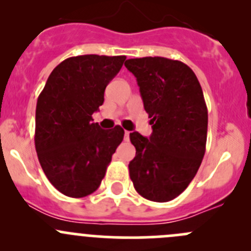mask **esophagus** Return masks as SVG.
<instances>
[{
  "label": "esophagus",
  "instance_id": "1",
  "mask_svg": "<svg viewBox=\"0 0 251 251\" xmlns=\"http://www.w3.org/2000/svg\"><path fill=\"white\" fill-rule=\"evenodd\" d=\"M124 138H125V141L130 140V132H128V131H125V135H124Z\"/></svg>",
  "mask_w": 251,
  "mask_h": 251
}]
</instances>
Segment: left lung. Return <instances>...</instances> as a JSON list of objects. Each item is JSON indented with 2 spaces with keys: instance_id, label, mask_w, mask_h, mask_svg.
I'll return each instance as SVG.
<instances>
[{
  "instance_id": "8db88e82",
  "label": "left lung",
  "mask_w": 251,
  "mask_h": 251,
  "mask_svg": "<svg viewBox=\"0 0 251 251\" xmlns=\"http://www.w3.org/2000/svg\"><path fill=\"white\" fill-rule=\"evenodd\" d=\"M151 119V137L130 133L136 156L128 164L135 189L151 201H173L188 187L205 154L207 108L193 70L164 57L127 59Z\"/></svg>"
}]
</instances>
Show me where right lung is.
<instances>
[{
	"mask_svg": "<svg viewBox=\"0 0 251 251\" xmlns=\"http://www.w3.org/2000/svg\"><path fill=\"white\" fill-rule=\"evenodd\" d=\"M125 59L68 58L53 69L37 98L35 148L48 181L64 196L82 198L97 191L124 140L121 126L102 130L92 114L103 104L105 87Z\"/></svg>",
	"mask_w": 251,
	"mask_h": 251,
	"instance_id": "1",
	"label": "right lung"
}]
</instances>
